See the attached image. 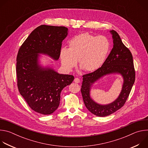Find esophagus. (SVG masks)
I'll use <instances>...</instances> for the list:
<instances>
[{
    "label": "esophagus",
    "mask_w": 148,
    "mask_h": 148,
    "mask_svg": "<svg viewBox=\"0 0 148 148\" xmlns=\"http://www.w3.org/2000/svg\"><path fill=\"white\" fill-rule=\"evenodd\" d=\"M74 81L75 83H79V82H80V80H79V79L78 78H75L74 79Z\"/></svg>",
    "instance_id": "1"
}]
</instances>
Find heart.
<instances>
[{
	"instance_id": "obj_1",
	"label": "heart",
	"mask_w": 148,
	"mask_h": 148,
	"mask_svg": "<svg viewBox=\"0 0 148 148\" xmlns=\"http://www.w3.org/2000/svg\"><path fill=\"white\" fill-rule=\"evenodd\" d=\"M69 48H61L60 57L62 66L71 71L78 60L81 69L92 72L101 67L110 49V41L102 36H95L88 33L75 36L69 41Z\"/></svg>"
}]
</instances>
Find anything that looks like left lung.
Instances as JSON below:
<instances>
[{"instance_id":"8db88e82","label":"left lung","mask_w":148,"mask_h":148,"mask_svg":"<svg viewBox=\"0 0 148 148\" xmlns=\"http://www.w3.org/2000/svg\"><path fill=\"white\" fill-rule=\"evenodd\" d=\"M113 39V48L102 66L95 71L82 76L81 88L84 103L88 110L97 116H107L123 106L127 99L135 79L133 57L130 50L122 43L120 36L114 30H110ZM121 75L123 78L121 91L118 98L108 104H100L90 97L93 84L105 75Z\"/></svg>"}]
</instances>
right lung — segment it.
<instances>
[{
  "mask_svg": "<svg viewBox=\"0 0 148 148\" xmlns=\"http://www.w3.org/2000/svg\"><path fill=\"white\" fill-rule=\"evenodd\" d=\"M68 30L64 26L41 25L30 34L18 50V89L29 106L39 114L53 113L59 106L61 91L74 79L72 75L58 73L51 65L42 66L40 61V54L58 60Z\"/></svg>",
  "mask_w": 148,
  "mask_h": 148,
  "instance_id": "1",
  "label": "right lung"
}]
</instances>
